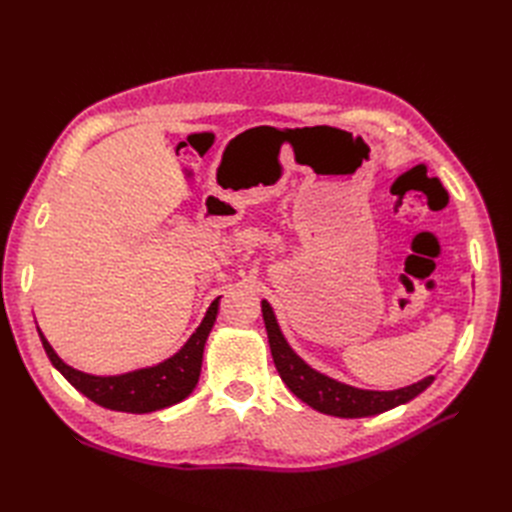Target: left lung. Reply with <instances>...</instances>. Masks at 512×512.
Wrapping results in <instances>:
<instances>
[{
	"label": "left lung",
	"instance_id": "obj_1",
	"mask_svg": "<svg viewBox=\"0 0 512 512\" xmlns=\"http://www.w3.org/2000/svg\"><path fill=\"white\" fill-rule=\"evenodd\" d=\"M262 318H265L269 346H271L277 374H280V378L294 395L318 412L339 416V418L374 416V414L391 410L399 404H406V401L414 399L418 393H423L433 382V376H427L425 380L397 391L354 389V386H348L318 374V371L305 365L299 356L290 350L280 327H277L273 309L267 301H262Z\"/></svg>",
	"mask_w": 512,
	"mask_h": 512
}]
</instances>
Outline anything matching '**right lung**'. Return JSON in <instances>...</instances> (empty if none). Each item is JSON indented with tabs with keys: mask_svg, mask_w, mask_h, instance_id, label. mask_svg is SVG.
<instances>
[{
	"mask_svg": "<svg viewBox=\"0 0 512 512\" xmlns=\"http://www.w3.org/2000/svg\"><path fill=\"white\" fill-rule=\"evenodd\" d=\"M218 301L220 297L209 305L205 320L200 322V327L188 339V344H185L175 356H170L168 361L156 367L138 369L123 376L100 378L68 367L53 352L51 344L46 342L40 329L38 333L46 356H49L51 363L61 371V376H64L76 391H81L85 397H89L94 404L102 408L145 414L173 406L192 393L200 376V365H203L207 335L213 327L215 316H218Z\"/></svg>",
	"mask_w": 512,
	"mask_h": 512,
	"instance_id": "obj_1",
	"label": "right lung"
}]
</instances>
